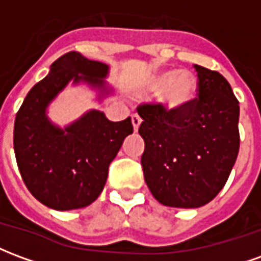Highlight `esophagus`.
<instances>
[{
  "instance_id": "34e87169",
  "label": "esophagus",
  "mask_w": 261,
  "mask_h": 261,
  "mask_svg": "<svg viewBox=\"0 0 261 261\" xmlns=\"http://www.w3.org/2000/svg\"><path fill=\"white\" fill-rule=\"evenodd\" d=\"M131 121H133V127H134V131L138 130V127H140V124H141V117L138 116L137 113H134L133 116H131Z\"/></svg>"
}]
</instances>
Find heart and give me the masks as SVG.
<instances>
[{"instance_id": "b5f03b06", "label": "heart", "mask_w": 261, "mask_h": 261, "mask_svg": "<svg viewBox=\"0 0 261 261\" xmlns=\"http://www.w3.org/2000/svg\"><path fill=\"white\" fill-rule=\"evenodd\" d=\"M144 91L159 93V103L168 112H183L196 99L198 81L190 71L164 69L148 76Z\"/></svg>"}]
</instances>
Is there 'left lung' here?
I'll return each instance as SVG.
<instances>
[{
    "instance_id": "obj_1",
    "label": "left lung",
    "mask_w": 261,
    "mask_h": 261,
    "mask_svg": "<svg viewBox=\"0 0 261 261\" xmlns=\"http://www.w3.org/2000/svg\"><path fill=\"white\" fill-rule=\"evenodd\" d=\"M198 97L183 112L141 105L144 179L161 204L198 208L217 196L239 152V102L217 71L194 65Z\"/></svg>"
}]
</instances>
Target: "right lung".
Here are the masks:
<instances>
[{"mask_svg":"<svg viewBox=\"0 0 261 261\" xmlns=\"http://www.w3.org/2000/svg\"><path fill=\"white\" fill-rule=\"evenodd\" d=\"M108 74L109 65L69 51L54 61L16 113V164L28 190L46 207L68 211L95 201L106 185L109 165L133 134L130 117L114 123L99 110L86 112L64 128L47 117L48 105L69 82L97 89L99 99L109 95Z\"/></svg>","mask_w":261,"mask_h":261,"instance_id":"1","label":"right lung"}]
</instances>
